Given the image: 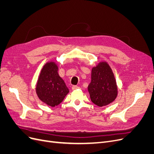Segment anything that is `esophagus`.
I'll return each instance as SVG.
<instances>
[{"label": "esophagus", "instance_id": "obj_1", "mask_svg": "<svg viewBox=\"0 0 154 154\" xmlns=\"http://www.w3.org/2000/svg\"><path fill=\"white\" fill-rule=\"evenodd\" d=\"M80 87H79L78 86H76V85H74L72 87V90H76V89H78V88H79Z\"/></svg>", "mask_w": 154, "mask_h": 154}]
</instances>
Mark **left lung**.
<instances>
[{
	"label": "left lung",
	"mask_w": 154,
	"mask_h": 154,
	"mask_svg": "<svg viewBox=\"0 0 154 154\" xmlns=\"http://www.w3.org/2000/svg\"><path fill=\"white\" fill-rule=\"evenodd\" d=\"M93 103L103 106L114 101L118 95L116 82L109 64L101 62L93 67L91 82L88 86Z\"/></svg>",
	"instance_id": "left-lung-1"
}]
</instances>
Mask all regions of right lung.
Returning <instances> with one entry per match:
<instances>
[{
    "label": "right lung",
    "mask_w": 154,
    "mask_h": 154,
    "mask_svg": "<svg viewBox=\"0 0 154 154\" xmlns=\"http://www.w3.org/2000/svg\"><path fill=\"white\" fill-rule=\"evenodd\" d=\"M58 66L54 62L45 64L36 87L39 99L51 106H56L62 103L69 91L66 83L58 73Z\"/></svg>",
    "instance_id": "obj_1"
}]
</instances>
